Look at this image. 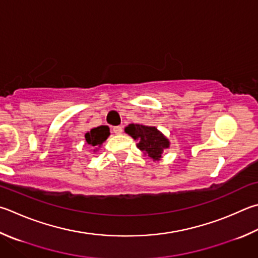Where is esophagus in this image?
I'll list each match as a JSON object with an SVG mask.
<instances>
[{
    "instance_id": "obj_1",
    "label": "esophagus",
    "mask_w": 258,
    "mask_h": 258,
    "mask_svg": "<svg viewBox=\"0 0 258 258\" xmlns=\"http://www.w3.org/2000/svg\"><path fill=\"white\" fill-rule=\"evenodd\" d=\"M113 132L116 135H119V134L123 133V127H121V126H115V127L113 128Z\"/></svg>"
}]
</instances>
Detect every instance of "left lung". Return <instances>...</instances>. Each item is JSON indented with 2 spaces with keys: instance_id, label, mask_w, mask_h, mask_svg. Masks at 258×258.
I'll return each mask as SVG.
<instances>
[{
  "instance_id": "1",
  "label": "left lung",
  "mask_w": 258,
  "mask_h": 258,
  "mask_svg": "<svg viewBox=\"0 0 258 258\" xmlns=\"http://www.w3.org/2000/svg\"><path fill=\"white\" fill-rule=\"evenodd\" d=\"M125 133L138 141L137 147L151 158L153 161L161 160L162 153L170 147V141L156 126L144 124H128L125 127Z\"/></svg>"
}]
</instances>
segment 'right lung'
<instances>
[{"label":"right lung","mask_w":258,"mask_h":258,"mask_svg":"<svg viewBox=\"0 0 258 258\" xmlns=\"http://www.w3.org/2000/svg\"><path fill=\"white\" fill-rule=\"evenodd\" d=\"M110 135L109 127L106 125H100L98 127L91 128L89 132L84 134V142L90 145L93 149V152H97Z\"/></svg>","instance_id":"add662e5"}]
</instances>
